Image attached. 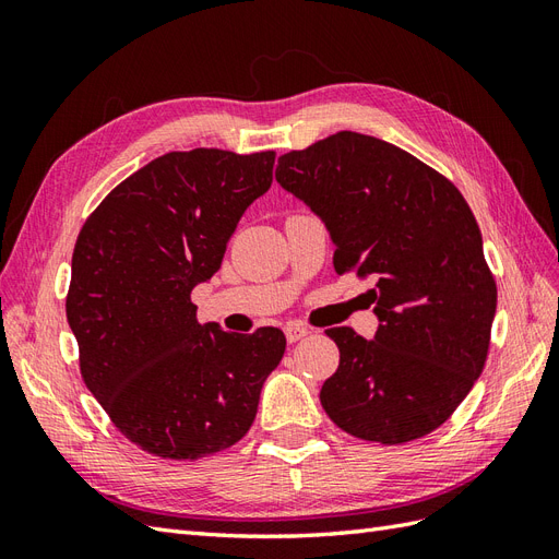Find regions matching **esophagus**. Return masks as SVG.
<instances>
[{
  "instance_id": "obj_1",
  "label": "esophagus",
  "mask_w": 559,
  "mask_h": 559,
  "mask_svg": "<svg viewBox=\"0 0 559 559\" xmlns=\"http://www.w3.org/2000/svg\"><path fill=\"white\" fill-rule=\"evenodd\" d=\"M284 333H286V341H289V343H298V341H302V337H306V335H310V329H308V326H300V324H286Z\"/></svg>"
}]
</instances>
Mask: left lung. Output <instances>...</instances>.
Listing matches in <instances>:
<instances>
[{"mask_svg":"<svg viewBox=\"0 0 559 559\" xmlns=\"http://www.w3.org/2000/svg\"><path fill=\"white\" fill-rule=\"evenodd\" d=\"M275 179L326 224L337 275L373 282L380 326L329 329L341 364L319 401L343 431L399 445L438 429L483 373L497 284L456 186L394 144L335 132Z\"/></svg>","mask_w":559,"mask_h":559,"instance_id":"8db88e82","label":"left lung"}]
</instances>
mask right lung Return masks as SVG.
I'll return each instance as SVG.
<instances>
[{
  "label": "right lung",
  "instance_id": "obj_1",
  "mask_svg": "<svg viewBox=\"0 0 559 559\" xmlns=\"http://www.w3.org/2000/svg\"><path fill=\"white\" fill-rule=\"evenodd\" d=\"M273 165L275 151H170L118 183L79 233L64 308L81 376L148 454L200 460L238 443L284 357L280 329L228 333L200 324L191 302Z\"/></svg>",
  "mask_w": 559,
  "mask_h": 559
}]
</instances>
